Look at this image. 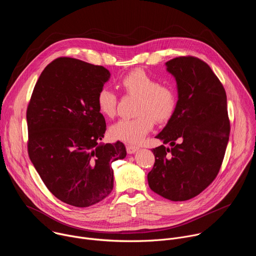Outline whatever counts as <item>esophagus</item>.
<instances>
[{
  "label": "esophagus",
  "instance_id": "1",
  "mask_svg": "<svg viewBox=\"0 0 256 256\" xmlns=\"http://www.w3.org/2000/svg\"><path fill=\"white\" fill-rule=\"evenodd\" d=\"M138 150V148L134 147V146H130V144L126 146V152L128 154H134Z\"/></svg>",
  "mask_w": 256,
  "mask_h": 256
}]
</instances>
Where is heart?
<instances>
[{"label": "heart", "instance_id": "1", "mask_svg": "<svg viewBox=\"0 0 256 256\" xmlns=\"http://www.w3.org/2000/svg\"><path fill=\"white\" fill-rule=\"evenodd\" d=\"M120 87L130 95L140 97L134 118H122L110 128V136L130 144H138L153 128L154 120L166 122L173 114L176 105V93L172 86L160 84L147 72L136 68L124 75ZM118 96L108 88H102L97 95L99 112L114 118L118 109Z\"/></svg>", "mask_w": 256, "mask_h": 256}]
</instances>
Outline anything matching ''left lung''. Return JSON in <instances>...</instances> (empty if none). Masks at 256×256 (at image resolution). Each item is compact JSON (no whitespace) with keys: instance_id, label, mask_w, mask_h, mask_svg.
Masks as SVG:
<instances>
[{"instance_id":"1","label":"left lung","mask_w":256,"mask_h":256,"mask_svg":"<svg viewBox=\"0 0 256 256\" xmlns=\"http://www.w3.org/2000/svg\"><path fill=\"white\" fill-rule=\"evenodd\" d=\"M178 100L165 128L155 136L169 144L152 150L150 188L173 200H190L206 190L221 168L229 142L227 96L204 62L194 56L168 60Z\"/></svg>"}]
</instances>
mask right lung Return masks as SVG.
Returning <instances> with one entry per match:
<instances>
[{"instance_id": "add662e5", "label": "right lung", "mask_w": 256, "mask_h": 256, "mask_svg": "<svg viewBox=\"0 0 256 256\" xmlns=\"http://www.w3.org/2000/svg\"><path fill=\"white\" fill-rule=\"evenodd\" d=\"M110 72L102 66L60 58L35 84L28 108V154L48 190L78 208L95 204L114 188L112 163L126 156L118 140L103 144L106 124L97 95Z\"/></svg>"}]
</instances>
